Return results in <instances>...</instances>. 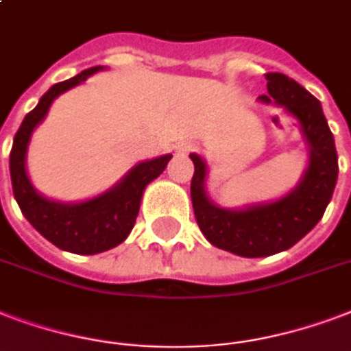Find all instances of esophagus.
<instances>
[{"label": "esophagus", "mask_w": 351, "mask_h": 351, "mask_svg": "<svg viewBox=\"0 0 351 351\" xmlns=\"http://www.w3.org/2000/svg\"><path fill=\"white\" fill-rule=\"evenodd\" d=\"M195 151V143L193 141H182L180 145L176 147V152L178 154H187V152Z\"/></svg>", "instance_id": "34e87169"}]
</instances>
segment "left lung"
<instances>
[{"label": "left lung", "instance_id": "8db88e82", "mask_svg": "<svg viewBox=\"0 0 351 351\" xmlns=\"http://www.w3.org/2000/svg\"><path fill=\"white\" fill-rule=\"evenodd\" d=\"M267 92L259 101L282 106L298 123L307 145V167L300 182L280 199L230 210L206 191L208 164L191 152L195 173L191 202L200 232L213 247L241 258H265L283 252L311 232L324 215L339 175L335 140L322 104L306 88L283 73H267Z\"/></svg>", "mask_w": 351, "mask_h": 351}]
</instances>
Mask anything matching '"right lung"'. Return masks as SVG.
I'll list each match as a JSON object with an SVG mask.
<instances>
[{"label": "right lung", "mask_w": 351, "mask_h": 351, "mask_svg": "<svg viewBox=\"0 0 351 351\" xmlns=\"http://www.w3.org/2000/svg\"><path fill=\"white\" fill-rule=\"evenodd\" d=\"M103 66L84 69L71 79L57 82L40 97L38 104L21 121L10 151V180L23 217L55 247L73 254H99L121 245L132 232L145 187L164 173L173 154L143 160L121 180L92 199L60 202L36 191L27 175V149L34 128L44 121L53 101L79 86Z\"/></svg>", "instance_id": "add662e5"}]
</instances>
